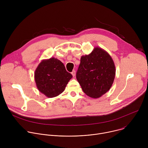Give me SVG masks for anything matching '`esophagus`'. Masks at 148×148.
<instances>
[{"label": "esophagus", "instance_id": "esophagus-1", "mask_svg": "<svg viewBox=\"0 0 148 148\" xmlns=\"http://www.w3.org/2000/svg\"><path fill=\"white\" fill-rule=\"evenodd\" d=\"M71 74L73 75V77H74V76L75 75V70L71 72Z\"/></svg>", "mask_w": 148, "mask_h": 148}]
</instances>
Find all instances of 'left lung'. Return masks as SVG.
<instances>
[{
	"instance_id": "obj_1",
	"label": "left lung",
	"mask_w": 148,
	"mask_h": 148,
	"mask_svg": "<svg viewBox=\"0 0 148 148\" xmlns=\"http://www.w3.org/2000/svg\"><path fill=\"white\" fill-rule=\"evenodd\" d=\"M115 71L111 56L96 47L88 55L81 56L76 78L84 93L92 98H98L112 87Z\"/></svg>"
}]
</instances>
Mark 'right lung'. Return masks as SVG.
<instances>
[{"instance_id": "1", "label": "right lung", "mask_w": 148, "mask_h": 148, "mask_svg": "<svg viewBox=\"0 0 148 148\" xmlns=\"http://www.w3.org/2000/svg\"><path fill=\"white\" fill-rule=\"evenodd\" d=\"M72 77L63 63L54 57L41 60L34 72L37 89L49 98L61 94Z\"/></svg>"}]
</instances>
